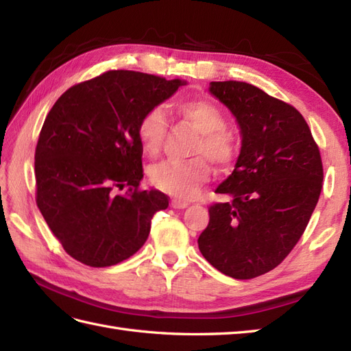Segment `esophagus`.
I'll return each mask as SVG.
<instances>
[{
    "instance_id": "1",
    "label": "esophagus",
    "mask_w": 351,
    "mask_h": 351,
    "mask_svg": "<svg viewBox=\"0 0 351 351\" xmlns=\"http://www.w3.org/2000/svg\"><path fill=\"white\" fill-rule=\"evenodd\" d=\"M170 205L175 208V210H184V208H187L190 204L185 202V200H181V199H171Z\"/></svg>"
}]
</instances>
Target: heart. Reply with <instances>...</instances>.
<instances>
[{
  "mask_svg": "<svg viewBox=\"0 0 351 351\" xmlns=\"http://www.w3.org/2000/svg\"><path fill=\"white\" fill-rule=\"evenodd\" d=\"M180 114L200 132L193 154L187 161H162L151 170V181L156 189L180 199H191L208 178L211 169L205 156L217 166H230L238 155V143L226 131L228 121L215 104L206 99H189L178 104ZM167 132V116L161 107H152L141 116L137 125L140 145L147 154L160 151Z\"/></svg>",
  "mask_w": 351,
  "mask_h": 351,
  "instance_id": "obj_1",
  "label": "heart"
}]
</instances>
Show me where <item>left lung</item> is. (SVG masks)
I'll use <instances>...</instances> for the list:
<instances>
[{
    "label": "left lung",
    "mask_w": 351,
    "mask_h": 351,
    "mask_svg": "<svg viewBox=\"0 0 351 351\" xmlns=\"http://www.w3.org/2000/svg\"><path fill=\"white\" fill-rule=\"evenodd\" d=\"M210 92L241 130L235 169L215 193L230 202L210 206L199 250L234 279L278 267L299 243L323 189L319 149L303 116L243 81H213Z\"/></svg>",
    "instance_id": "1"
}]
</instances>
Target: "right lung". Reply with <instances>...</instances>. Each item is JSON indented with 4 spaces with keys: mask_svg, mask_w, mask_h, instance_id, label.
Returning <instances> with one entry per match:
<instances>
[{
    "mask_svg": "<svg viewBox=\"0 0 351 351\" xmlns=\"http://www.w3.org/2000/svg\"><path fill=\"white\" fill-rule=\"evenodd\" d=\"M184 84L108 71L72 86L49 110L34 154L36 204L73 259L88 267L122 263L147 240L154 214L169 206L164 193L140 190L137 125Z\"/></svg>",
    "mask_w": 351,
    "mask_h": 351,
    "instance_id": "obj_1",
    "label": "right lung"
}]
</instances>
